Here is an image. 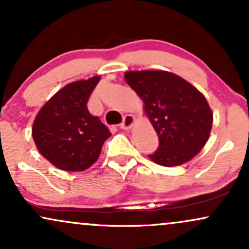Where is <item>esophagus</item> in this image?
<instances>
[{"label":"esophagus","instance_id":"esophagus-1","mask_svg":"<svg viewBox=\"0 0 249 249\" xmlns=\"http://www.w3.org/2000/svg\"><path fill=\"white\" fill-rule=\"evenodd\" d=\"M133 123H134V117L132 115H126L124 118H123L121 128H123V130H128V128H131V126H132Z\"/></svg>","mask_w":249,"mask_h":249}]
</instances>
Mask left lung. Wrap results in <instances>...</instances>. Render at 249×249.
<instances>
[{"instance_id": "left-lung-1", "label": "left lung", "mask_w": 249, "mask_h": 249, "mask_svg": "<svg viewBox=\"0 0 249 249\" xmlns=\"http://www.w3.org/2000/svg\"><path fill=\"white\" fill-rule=\"evenodd\" d=\"M125 81L145 104L159 138L151 159L162 166L185 164L205 146L213 113L198 89L168 71H127Z\"/></svg>"}]
</instances>
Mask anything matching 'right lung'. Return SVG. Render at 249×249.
<instances>
[{
    "label": "right lung",
    "instance_id": "add662e5",
    "mask_svg": "<svg viewBox=\"0 0 249 249\" xmlns=\"http://www.w3.org/2000/svg\"><path fill=\"white\" fill-rule=\"evenodd\" d=\"M101 77L65 85L44 104L33 125L37 150L51 164L64 171H84L98 159L111 136L87 103Z\"/></svg>",
    "mask_w": 249,
    "mask_h": 249
}]
</instances>
